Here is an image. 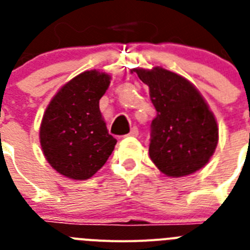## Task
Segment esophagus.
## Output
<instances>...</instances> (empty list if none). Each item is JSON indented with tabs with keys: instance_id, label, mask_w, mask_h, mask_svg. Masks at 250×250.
Returning <instances> with one entry per match:
<instances>
[{
	"instance_id": "obj_1",
	"label": "esophagus",
	"mask_w": 250,
	"mask_h": 250,
	"mask_svg": "<svg viewBox=\"0 0 250 250\" xmlns=\"http://www.w3.org/2000/svg\"><path fill=\"white\" fill-rule=\"evenodd\" d=\"M128 136H132V137H137V136H138V128L137 127L132 128L131 132L128 133Z\"/></svg>"
}]
</instances>
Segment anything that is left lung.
Returning a JSON list of instances; mask_svg holds the SVG:
<instances>
[{"label": "left lung", "mask_w": 250, "mask_h": 250, "mask_svg": "<svg viewBox=\"0 0 250 250\" xmlns=\"http://www.w3.org/2000/svg\"><path fill=\"white\" fill-rule=\"evenodd\" d=\"M148 85L157 110L151 123L149 157L160 171L181 177L209 162L218 145V125L190 82L162 68L133 69Z\"/></svg>", "instance_id": "obj_1"}]
</instances>
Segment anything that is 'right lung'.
<instances>
[{
	"mask_svg": "<svg viewBox=\"0 0 250 250\" xmlns=\"http://www.w3.org/2000/svg\"><path fill=\"white\" fill-rule=\"evenodd\" d=\"M109 83L107 74L84 71L65 84L45 110L41 147L47 162L64 176L89 179L112 155L117 140L99 110Z\"/></svg>",
	"mask_w": 250,
	"mask_h": 250,
	"instance_id": "1",
	"label": "right lung"
}]
</instances>
